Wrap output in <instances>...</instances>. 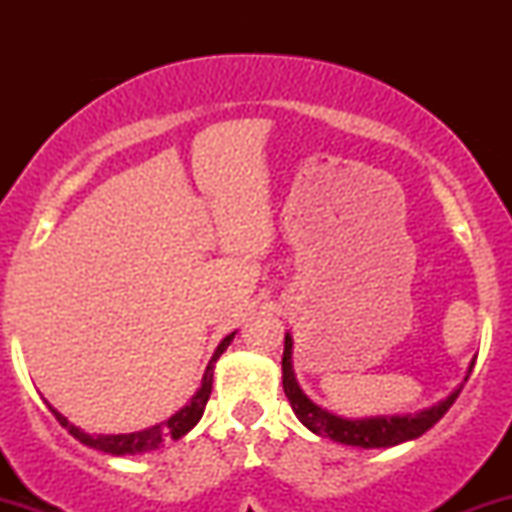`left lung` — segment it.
Wrapping results in <instances>:
<instances>
[{
    "mask_svg": "<svg viewBox=\"0 0 512 512\" xmlns=\"http://www.w3.org/2000/svg\"><path fill=\"white\" fill-rule=\"evenodd\" d=\"M293 339L291 334H286L284 342V358H281V378H284V392L289 397L293 414L298 416V421L305 428L315 433V436L330 438L334 443L354 445V448H392V445L407 443V440H414L424 436L428 428H433L440 419L445 416V411L452 407L457 395L462 392V385L467 383L469 375H472L474 361L469 363L467 375H464V383L457 387L452 395H448L443 402L433 404L424 411H416V414H395V416H368V419H344V416L332 414V411L322 409L320 404H315L305 392L301 385L296 383V375H293Z\"/></svg>",
    "mask_w": 512,
    "mask_h": 512,
    "instance_id": "1",
    "label": "left lung"
}]
</instances>
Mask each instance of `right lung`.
<instances>
[{
    "label": "right lung",
    "instance_id": "add662e5",
    "mask_svg": "<svg viewBox=\"0 0 512 512\" xmlns=\"http://www.w3.org/2000/svg\"><path fill=\"white\" fill-rule=\"evenodd\" d=\"M233 337H236V332L228 334V337L223 339L219 346H216L214 356H211L209 366H207V370H204L202 385H199V390L192 395L190 402H187L180 411H175L168 421H163V424H158V426L144 428V431H137V433H117V436H88V433L81 431V428L69 424L60 411L52 409L50 404L48 407L52 414H55V419L60 421V424L67 428V431L72 433L76 440H79V443L88 445V448L108 452V455H139V452L156 450V448H161V443L166 438L178 440L185 436V433L192 431V428L197 426V421L202 419L204 407H207L209 395H211V383H214V363L219 361V356L228 349V344L233 342Z\"/></svg>",
    "mask_w": 512,
    "mask_h": 512
}]
</instances>
